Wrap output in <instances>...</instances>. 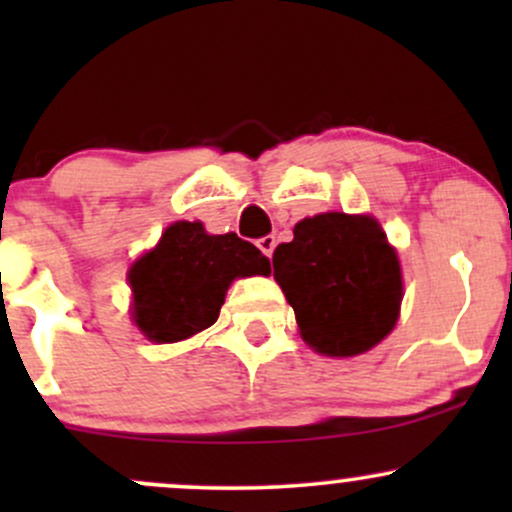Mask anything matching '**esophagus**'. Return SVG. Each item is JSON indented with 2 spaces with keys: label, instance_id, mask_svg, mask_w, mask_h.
<instances>
[{
  "label": "esophagus",
  "instance_id": "obj_1",
  "mask_svg": "<svg viewBox=\"0 0 512 512\" xmlns=\"http://www.w3.org/2000/svg\"><path fill=\"white\" fill-rule=\"evenodd\" d=\"M257 248L262 250V255L272 257V252L276 248V238L274 236H262L260 240H257Z\"/></svg>",
  "mask_w": 512,
  "mask_h": 512
}]
</instances>
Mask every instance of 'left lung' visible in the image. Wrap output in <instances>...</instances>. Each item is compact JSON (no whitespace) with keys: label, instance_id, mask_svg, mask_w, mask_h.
I'll return each mask as SVG.
<instances>
[{"label":"left lung","instance_id":"8db88e82","mask_svg":"<svg viewBox=\"0 0 512 512\" xmlns=\"http://www.w3.org/2000/svg\"><path fill=\"white\" fill-rule=\"evenodd\" d=\"M272 264L301 337L320 354H363L395 327L399 260L370 216L332 211L303 219L291 243L274 250Z\"/></svg>","mask_w":512,"mask_h":512}]
</instances>
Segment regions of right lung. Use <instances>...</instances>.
I'll use <instances>...</instances> for the list:
<instances>
[{
    "label": "right lung",
    "instance_id": "obj_1",
    "mask_svg": "<svg viewBox=\"0 0 512 512\" xmlns=\"http://www.w3.org/2000/svg\"><path fill=\"white\" fill-rule=\"evenodd\" d=\"M269 272L267 257L236 233L209 236L202 223L178 221L129 269L134 322L151 342H180L219 320L236 276Z\"/></svg>",
    "mask_w": 512,
    "mask_h": 512
}]
</instances>
